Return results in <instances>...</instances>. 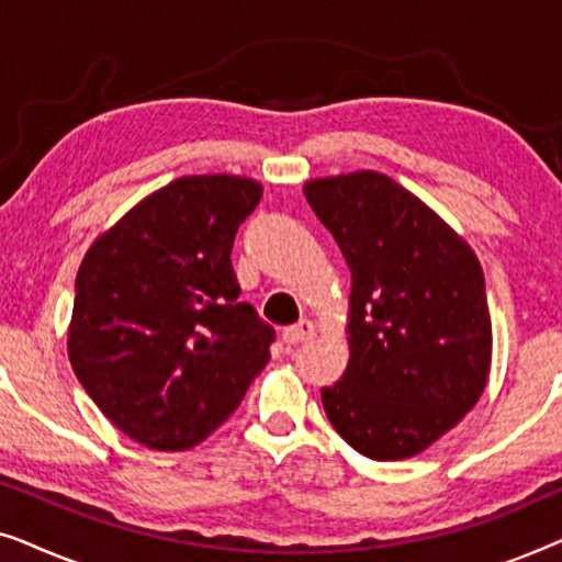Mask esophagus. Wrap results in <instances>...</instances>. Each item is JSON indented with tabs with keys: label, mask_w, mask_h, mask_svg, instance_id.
Segmentation results:
<instances>
[{
	"label": "esophagus",
	"mask_w": 562,
	"mask_h": 562,
	"mask_svg": "<svg viewBox=\"0 0 562 562\" xmlns=\"http://www.w3.org/2000/svg\"><path fill=\"white\" fill-rule=\"evenodd\" d=\"M310 337H314V325L310 319H302V322H296V325H291V327H286L281 333V340L286 342V345H299V342H306L310 340Z\"/></svg>",
	"instance_id": "obj_1"
}]
</instances>
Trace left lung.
I'll use <instances>...</instances> for the list:
<instances>
[{"label":"left lung","mask_w":562,"mask_h":562,"mask_svg":"<svg viewBox=\"0 0 562 562\" xmlns=\"http://www.w3.org/2000/svg\"><path fill=\"white\" fill-rule=\"evenodd\" d=\"M304 196L352 273L350 363L322 389L327 419L360 456H417L486 386L491 319L479 258L383 173L310 181Z\"/></svg>","instance_id":"left-lung-1"}]
</instances>
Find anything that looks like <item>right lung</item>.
Here are the masks:
<instances>
[{
	"label": "right lung",
	"instance_id": "add662e5",
	"mask_svg": "<svg viewBox=\"0 0 562 562\" xmlns=\"http://www.w3.org/2000/svg\"><path fill=\"white\" fill-rule=\"evenodd\" d=\"M260 194L240 176H183L83 256L68 358L91 402L145 448H194L271 358L276 329L237 299L229 260Z\"/></svg>",
	"mask_w": 562,
	"mask_h": 562
}]
</instances>
